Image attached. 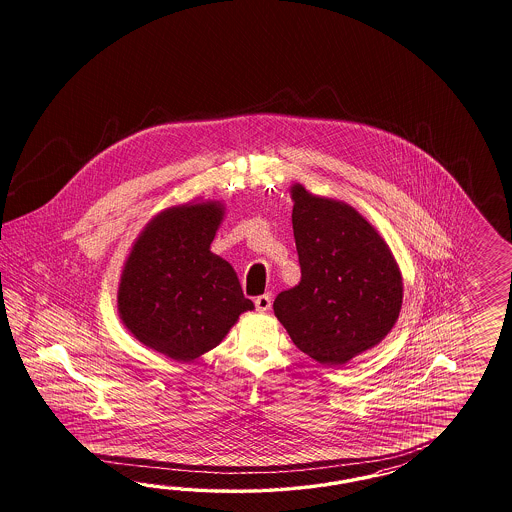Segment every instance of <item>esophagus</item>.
<instances>
[{
	"label": "esophagus",
	"mask_w": 512,
	"mask_h": 512,
	"mask_svg": "<svg viewBox=\"0 0 512 512\" xmlns=\"http://www.w3.org/2000/svg\"><path fill=\"white\" fill-rule=\"evenodd\" d=\"M272 306V298L270 295H261L255 298V308L259 311H268Z\"/></svg>",
	"instance_id": "obj_1"
}]
</instances>
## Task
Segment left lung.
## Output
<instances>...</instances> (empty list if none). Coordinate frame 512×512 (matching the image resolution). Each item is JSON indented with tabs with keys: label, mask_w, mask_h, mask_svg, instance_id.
Listing matches in <instances>:
<instances>
[{
	"label": "left lung",
	"mask_w": 512,
	"mask_h": 512,
	"mask_svg": "<svg viewBox=\"0 0 512 512\" xmlns=\"http://www.w3.org/2000/svg\"><path fill=\"white\" fill-rule=\"evenodd\" d=\"M300 281L274 300L296 347L343 366L387 338L403 302L396 257L372 223L347 202L291 186Z\"/></svg>",
	"instance_id": "left-lung-1"
}]
</instances>
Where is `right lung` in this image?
<instances>
[{
  "mask_svg": "<svg viewBox=\"0 0 512 512\" xmlns=\"http://www.w3.org/2000/svg\"><path fill=\"white\" fill-rule=\"evenodd\" d=\"M225 217L221 201L174 204L152 217L125 259L118 313L142 345L176 362L212 351L244 311L231 263L210 251Z\"/></svg>",
  "mask_w": 512,
  "mask_h": 512,
  "instance_id": "1",
  "label": "right lung"
}]
</instances>
